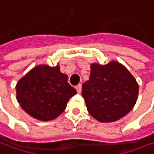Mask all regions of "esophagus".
<instances>
[{
	"mask_svg": "<svg viewBox=\"0 0 154 154\" xmlns=\"http://www.w3.org/2000/svg\"><path fill=\"white\" fill-rule=\"evenodd\" d=\"M76 90H77V91L78 93H80V92L82 91V85H81V84L77 85V86H76Z\"/></svg>",
	"mask_w": 154,
	"mask_h": 154,
	"instance_id": "1",
	"label": "esophagus"
}]
</instances>
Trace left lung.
I'll return each mask as SVG.
<instances>
[{
    "label": "left lung",
    "instance_id": "left-lung-1",
    "mask_svg": "<svg viewBox=\"0 0 154 154\" xmlns=\"http://www.w3.org/2000/svg\"><path fill=\"white\" fill-rule=\"evenodd\" d=\"M139 84L123 64H90V80L83 84L82 96L88 112L100 122H113L130 112L136 103Z\"/></svg>",
    "mask_w": 154,
    "mask_h": 154
}]
</instances>
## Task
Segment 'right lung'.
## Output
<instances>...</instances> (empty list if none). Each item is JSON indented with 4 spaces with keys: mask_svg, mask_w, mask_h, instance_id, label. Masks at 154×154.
Here are the masks:
<instances>
[{
    "mask_svg": "<svg viewBox=\"0 0 154 154\" xmlns=\"http://www.w3.org/2000/svg\"><path fill=\"white\" fill-rule=\"evenodd\" d=\"M68 76L60 66L39 64L17 82L16 99L29 116L42 122L59 116L65 109L76 90L67 82Z\"/></svg>",
    "mask_w": 154,
    "mask_h": 154,
    "instance_id": "obj_1",
    "label": "right lung"
}]
</instances>
